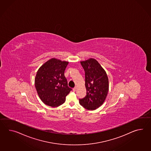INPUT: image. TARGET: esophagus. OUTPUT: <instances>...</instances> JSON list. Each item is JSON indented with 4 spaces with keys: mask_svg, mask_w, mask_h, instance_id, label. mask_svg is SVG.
I'll list each match as a JSON object with an SVG mask.
<instances>
[{
    "mask_svg": "<svg viewBox=\"0 0 151 151\" xmlns=\"http://www.w3.org/2000/svg\"><path fill=\"white\" fill-rule=\"evenodd\" d=\"M76 89H77V87H75L74 88H73V91L75 92V91H76Z\"/></svg>",
    "mask_w": 151,
    "mask_h": 151,
    "instance_id": "1",
    "label": "esophagus"
}]
</instances>
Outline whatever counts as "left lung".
Listing matches in <instances>:
<instances>
[{"instance_id": "8db88e82", "label": "left lung", "mask_w": 151, "mask_h": 151, "mask_svg": "<svg viewBox=\"0 0 151 151\" xmlns=\"http://www.w3.org/2000/svg\"><path fill=\"white\" fill-rule=\"evenodd\" d=\"M85 71V86L87 94L79 99L81 106L88 110L100 106L106 98L109 91V79L105 71L96 59L91 58L81 62Z\"/></svg>"}]
</instances>
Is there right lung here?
<instances>
[{
    "instance_id": "obj_1",
    "label": "right lung",
    "mask_w": 151,
    "mask_h": 151,
    "mask_svg": "<svg viewBox=\"0 0 151 151\" xmlns=\"http://www.w3.org/2000/svg\"><path fill=\"white\" fill-rule=\"evenodd\" d=\"M69 62L52 58L37 71L35 86L45 104L51 107L61 105L72 89L68 86L64 71Z\"/></svg>"
}]
</instances>
